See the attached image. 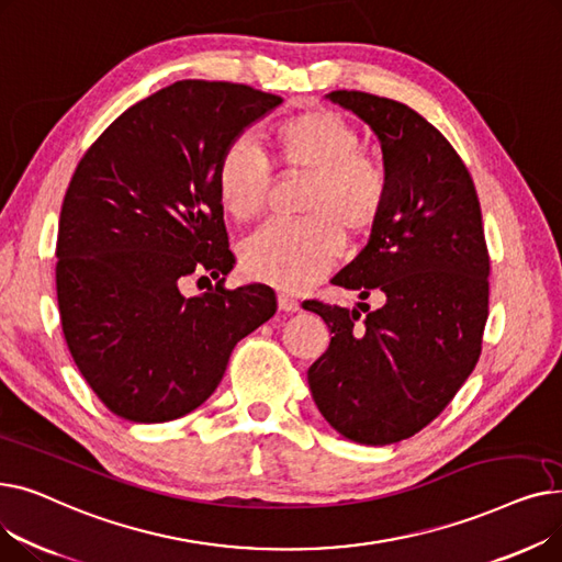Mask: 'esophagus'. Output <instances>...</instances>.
<instances>
[{"label": "esophagus", "instance_id": "34e87169", "mask_svg": "<svg viewBox=\"0 0 562 562\" xmlns=\"http://www.w3.org/2000/svg\"><path fill=\"white\" fill-rule=\"evenodd\" d=\"M278 307L282 310V312H299L301 310V303L293 299V296H289V293H278Z\"/></svg>", "mask_w": 562, "mask_h": 562}]
</instances>
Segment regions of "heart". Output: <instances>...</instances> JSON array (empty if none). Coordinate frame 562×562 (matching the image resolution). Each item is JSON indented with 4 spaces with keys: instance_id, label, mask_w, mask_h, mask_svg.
<instances>
[{
    "instance_id": "1",
    "label": "heart",
    "mask_w": 562,
    "mask_h": 562,
    "mask_svg": "<svg viewBox=\"0 0 562 562\" xmlns=\"http://www.w3.org/2000/svg\"><path fill=\"white\" fill-rule=\"evenodd\" d=\"M360 134L330 109H312L280 123L271 134L273 161L305 172L299 221H269L241 246V266L252 280L299 291L326 276L344 252V228L371 229L385 212L390 172L360 150ZM271 189V170L259 147L241 136L216 166V195L234 221L255 218Z\"/></svg>"
}]
</instances>
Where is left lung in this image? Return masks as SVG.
<instances>
[{
	"label": "left lung",
	"instance_id": "left-lung-1",
	"mask_svg": "<svg viewBox=\"0 0 562 562\" xmlns=\"http://www.w3.org/2000/svg\"><path fill=\"white\" fill-rule=\"evenodd\" d=\"M328 98L375 132L390 172L385 212L333 284L362 301L380 291L385 305L305 301L333 333L307 382L337 432L385 447L426 428L474 371L490 314V255L474 180L439 130L396 100Z\"/></svg>",
	"mask_w": 562,
	"mask_h": 562
}]
</instances>
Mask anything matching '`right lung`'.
I'll return each mask as SVG.
<instances>
[{"label": "right lung", "instance_id": "add662e5", "mask_svg": "<svg viewBox=\"0 0 562 562\" xmlns=\"http://www.w3.org/2000/svg\"><path fill=\"white\" fill-rule=\"evenodd\" d=\"M280 102L244 83L175 81L117 115L77 164L58 218V314L113 415H189L218 387L236 341L276 314L271 286L223 284L236 259L216 166ZM191 277L217 284L189 300Z\"/></svg>", "mask_w": 562, "mask_h": 562}]
</instances>
